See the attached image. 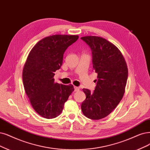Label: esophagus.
Here are the masks:
<instances>
[{
	"instance_id": "esophagus-1",
	"label": "esophagus",
	"mask_w": 150,
	"mask_h": 150,
	"mask_svg": "<svg viewBox=\"0 0 150 150\" xmlns=\"http://www.w3.org/2000/svg\"><path fill=\"white\" fill-rule=\"evenodd\" d=\"M80 90V88L77 86H74V91H79Z\"/></svg>"
}]
</instances>
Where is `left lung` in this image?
I'll list each match as a JSON object with an SVG mask.
<instances>
[{
    "instance_id": "1",
    "label": "left lung",
    "mask_w": 150,
    "mask_h": 150,
    "mask_svg": "<svg viewBox=\"0 0 150 150\" xmlns=\"http://www.w3.org/2000/svg\"><path fill=\"white\" fill-rule=\"evenodd\" d=\"M92 52L93 70L98 74L95 91L83 88L86 99L81 108L86 117L101 119L117 107L125 93L128 69L119 49L106 39L81 37Z\"/></svg>"
}]
</instances>
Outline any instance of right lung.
Masks as SVG:
<instances>
[{
	"mask_svg": "<svg viewBox=\"0 0 150 150\" xmlns=\"http://www.w3.org/2000/svg\"><path fill=\"white\" fill-rule=\"evenodd\" d=\"M78 39L77 35H61L44 38L28 56L22 74L23 86L32 107L42 117H57L74 91L72 85L55 83L54 76L62 65L66 49Z\"/></svg>",
	"mask_w": 150,
	"mask_h": 150,
	"instance_id": "right-lung-1",
	"label": "right lung"
}]
</instances>
